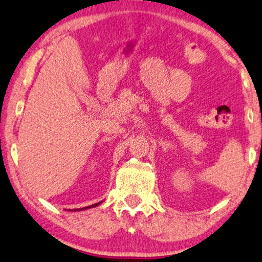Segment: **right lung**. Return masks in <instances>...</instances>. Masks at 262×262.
Instances as JSON below:
<instances>
[{
	"label": "right lung",
	"mask_w": 262,
	"mask_h": 262,
	"mask_svg": "<svg viewBox=\"0 0 262 262\" xmlns=\"http://www.w3.org/2000/svg\"><path fill=\"white\" fill-rule=\"evenodd\" d=\"M98 205H101V202L95 203V205H91V206H88V207H84V208H78V209H73V210H74V212H78V210H84V209H88V208H94V207H97Z\"/></svg>",
	"instance_id": "right-lung-1"
}]
</instances>
